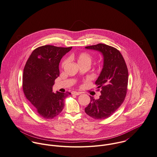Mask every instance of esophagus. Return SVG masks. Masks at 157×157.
<instances>
[{
  "mask_svg": "<svg viewBox=\"0 0 157 157\" xmlns=\"http://www.w3.org/2000/svg\"><path fill=\"white\" fill-rule=\"evenodd\" d=\"M81 94V92H76V91H73V92H72V94H74V95H80Z\"/></svg>",
  "mask_w": 157,
  "mask_h": 157,
  "instance_id": "obj_1",
  "label": "esophagus"
}]
</instances>
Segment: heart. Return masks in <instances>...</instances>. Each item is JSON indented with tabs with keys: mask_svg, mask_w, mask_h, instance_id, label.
I'll list each match as a JSON object with an SVG mask.
<instances>
[{
	"mask_svg": "<svg viewBox=\"0 0 157 157\" xmlns=\"http://www.w3.org/2000/svg\"><path fill=\"white\" fill-rule=\"evenodd\" d=\"M76 59L77 60V62L79 64V65H84V64H88L90 65L92 62V56L87 52H81L76 57ZM66 63V60H64L62 62V66H64V65Z\"/></svg>",
	"mask_w": 157,
	"mask_h": 157,
	"instance_id": "obj_1",
	"label": "heart"
}]
</instances>
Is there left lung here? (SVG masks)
<instances>
[{
	"label": "left lung",
	"mask_w": 157,
	"mask_h": 157,
	"mask_svg": "<svg viewBox=\"0 0 157 157\" xmlns=\"http://www.w3.org/2000/svg\"><path fill=\"white\" fill-rule=\"evenodd\" d=\"M85 48L98 51L103 57V68L95 81L97 88L101 89V95L97 100L90 96V103L85 112L95 119H105L124 101L128 80L127 67L120 51L112 46L99 43Z\"/></svg>",
	"instance_id": "8db88e82"
}]
</instances>
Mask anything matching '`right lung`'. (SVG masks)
Masks as SVG:
<instances>
[{
    "label": "right lung",
    "mask_w": 157,
    "mask_h": 157,
    "mask_svg": "<svg viewBox=\"0 0 157 157\" xmlns=\"http://www.w3.org/2000/svg\"><path fill=\"white\" fill-rule=\"evenodd\" d=\"M72 47L45 45L35 49L24 68L23 92L36 112L44 119H53L64 107V99L70 92H52L55 79L59 76L61 59Z\"/></svg>",
    "instance_id": "1"
}]
</instances>
